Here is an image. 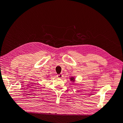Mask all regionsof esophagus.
Listing matches in <instances>:
<instances>
[{
  "label": "esophagus",
  "mask_w": 123,
  "mask_h": 123,
  "mask_svg": "<svg viewBox=\"0 0 123 123\" xmlns=\"http://www.w3.org/2000/svg\"><path fill=\"white\" fill-rule=\"evenodd\" d=\"M57 76L58 78H59V79H62L63 76H62V74H57Z\"/></svg>",
  "instance_id": "obj_1"
}]
</instances>
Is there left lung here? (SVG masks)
Instances as JSON below:
<instances>
[{"instance_id":"left-lung-1","label":"left lung","mask_w":123,"mask_h":123,"mask_svg":"<svg viewBox=\"0 0 123 123\" xmlns=\"http://www.w3.org/2000/svg\"><path fill=\"white\" fill-rule=\"evenodd\" d=\"M70 80L71 81H75V78H74V77H72L70 78Z\"/></svg>"}]
</instances>
